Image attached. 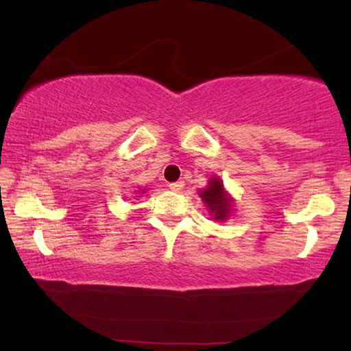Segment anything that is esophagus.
<instances>
[{
    "label": "esophagus",
    "instance_id": "34e87169",
    "mask_svg": "<svg viewBox=\"0 0 351 351\" xmlns=\"http://www.w3.org/2000/svg\"><path fill=\"white\" fill-rule=\"evenodd\" d=\"M169 187H170L171 190H173V192H180V190H182V187H184V182H182V181H176V182H171Z\"/></svg>",
    "mask_w": 351,
    "mask_h": 351
}]
</instances>
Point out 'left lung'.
<instances>
[{"label": "left lung", "instance_id": "1", "mask_svg": "<svg viewBox=\"0 0 351 351\" xmlns=\"http://www.w3.org/2000/svg\"><path fill=\"white\" fill-rule=\"evenodd\" d=\"M198 195L213 221L224 223L232 217L235 199L232 198V195L224 189L223 180L219 176L212 175L209 178V181H207V186L204 189H201Z\"/></svg>", "mask_w": 351, "mask_h": 351}]
</instances>
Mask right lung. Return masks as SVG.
<instances>
[{
    "label": "right lung",
    "instance_id": "obj_1",
    "mask_svg": "<svg viewBox=\"0 0 351 351\" xmlns=\"http://www.w3.org/2000/svg\"><path fill=\"white\" fill-rule=\"evenodd\" d=\"M145 190H147V189H139L138 193H139V192H141V193H145Z\"/></svg>",
    "mask_w": 351,
    "mask_h": 351
}]
</instances>
